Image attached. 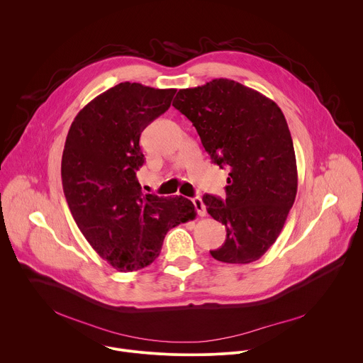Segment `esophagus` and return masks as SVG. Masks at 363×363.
Segmentation results:
<instances>
[{
	"mask_svg": "<svg viewBox=\"0 0 363 363\" xmlns=\"http://www.w3.org/2000/svg\"><path fill=\"white\" fill-rule=\"evenodd\" d=\"M192 202L195 205V210H196L198 216L199 217H205L206 216V210H205V205H203L202 199L199 196H196V198H192Z\"/></svg>",
	"mask_w": 363,
	"mask_h": 363,
	"instance_id": "esophagus-1",
	"label": "esophagus"
}]
</instances>
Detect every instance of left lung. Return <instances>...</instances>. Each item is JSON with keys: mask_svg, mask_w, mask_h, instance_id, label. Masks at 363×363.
<instances>
[{"mask_svg": "<svg viewBox=\"0 0 363 363\" xmlns=\"http://www.w3.org/2000/svg\"><path fill=\"white\" fill-rule=\"evenodd\" d=\"M172 106L192 122L214 164L230 169L227 198H202L227 230L211 255L230 264L258 260L280 235L297 194L296 155L281 109L230 79L181 89Z\"/></svg>", "mask_w": 363, "mask_h": 363, "instance_id": "obj_1", "label": "left lung"}]
</instances>
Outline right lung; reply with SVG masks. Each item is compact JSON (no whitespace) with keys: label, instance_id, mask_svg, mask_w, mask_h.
Returning <instances> with one entry per match:
<instances>
[{"label":"right lung","instance_id":"obj_1","mask_svg":"<svg viewBox=\"0 0 363 363\" xmlns=\"http://www.w3.org/2000/svg\"><path fill=\"white\" fill-rule=\"evenodd\" d=\"M177 89L123 82L96 96L74 118L65 143L62 181L70 213L93 250L119 272L149 266L167 233L194 220L184 196L142 194V130L165 113Z\"/></svg>","mask_w":363,"mask_h":363}]
</instances>
